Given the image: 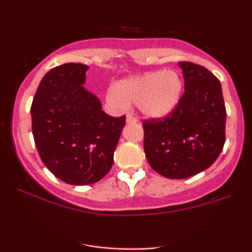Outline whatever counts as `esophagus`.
<instances>
[{"instance_id": "obj_1", "label": "esophagus", "mask_w": 252, "mask_h": 252, "mask_svg": "<svg viewBox=\"0 0 252 252\" xmlns=\"http://www.w3.org/2000/svg\"><path fill=\"white\" fill-rule=\"evenodd\" d=\"M137 122V120H136L135 117H132V116H126V123L128 124H134V123H136Z\"/></svg>"}]
</instances>
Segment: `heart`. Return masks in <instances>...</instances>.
I'll return each mask as SVG.
<instances>
[{"mask_svg":"<svg viewBox=\"0 0 252 252\" xmlns=\"http://www.w3.org/2000/svg\"><path fill=\"white\" fill-rule=\"evenodd\" d=\"M182 78L175 71H154L121 80L106 92V102L114 110H126L130 103L147 118H163L180 102Z\"/></svg>","mask_w":252,"mask_h":252,"instance_id":"obj_1","label":"heart"}]
</instances>
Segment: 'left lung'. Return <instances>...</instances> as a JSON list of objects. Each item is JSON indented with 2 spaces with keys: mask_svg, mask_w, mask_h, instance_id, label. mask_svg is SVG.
I'll use <instances>...</instances> for the list:
<instances>
[{
  "mask_svg": "<svg viewBox=\"0 0 252 252\" xmlns=\"http://www.w3.org/2000/svg\"><path fill=\"white\" fill-rule=\"evenodd\" d=\"M185 94L169 117L144 121V153L152 168L168 179L207 169L225 143L226 110L221 84L204 66L180 62Z\"/></svg>",
  "mask_w": 252,
  "mask_h": 252,
  "instance_id": "8db88e82",
  "label": "left lung"
}]
</instances>
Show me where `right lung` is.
Instances as JSON below:
<instances>
[{
    "label": "right lung",
    "mask_w": 252,
    "mask_h": 252,
    "mask_svg": "<svg viewBox=\"0 0 252 252\" xmlns=\"http://www.w3.org/2000/svg\"><path fill=\"white\" fill-rule=\"evenodd\" d=\"M88 65L67 63L43 76L32 103V131L43 164L74 186L99 181L111 169L126 116L111 117L84 88Z\"/></svg>",
    "instance_id": "1"
}]
</instances>
